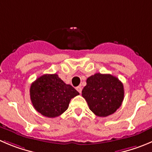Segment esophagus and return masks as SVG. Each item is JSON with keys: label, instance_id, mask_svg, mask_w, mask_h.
Masks as SVG:
<instances>
[{"label": "esophagus", "instance_id": "obj_1", "mask_svg": "<svg viewBox=\"0 0 152 152\" xmlns=\"http://www.w3.org/2000/svg\"><path fill=\"white\" fill-rule=\"evenodd\" d=\"M76 89H77V90L78 91L79 93L81 94V92H82V87H81V86H77V87H76Z\"/></svg>", "mask_w": 152, "mask_h": 152}]
</instances>
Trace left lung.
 Wrapping results in <instances>:
<instances>
[{"instance_id": "left-lung-1", "label": "left lung", "mask_w": 152, "mask_h": 152, "mask_svg": "<svg viewBox=\"0 0 152 152\" xmlns=\"http://www.w3.org/2000/svg\"><path fill=\"white\" fill-rule=\"evenodd\" d=\"M89 109L98 116L106 117L119 108L124 99V86L116 77L96 73L88 77L82 90Z\"/></svg>"}]
</instances>
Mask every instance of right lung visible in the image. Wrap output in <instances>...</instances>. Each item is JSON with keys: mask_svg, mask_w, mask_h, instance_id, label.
I'll return each instance as SVG.
<instances>
[{"mask_svg": "<svg viewBox=\"0 0 152 152\" xmlns=\"http://www.w3.org/2000/svg\"><path fill=\"white\" fill-rule=\"evenodd\" d=\"M30 95L33 106L39 113L44 116L54 118L68 109L71 99L79 92L65 83L57 74H46L32 83Z\"/></svg>", "mask_w": 152, "mask_h": 152, "instance_id": "1", "label": "right lung"}]
</instances>
